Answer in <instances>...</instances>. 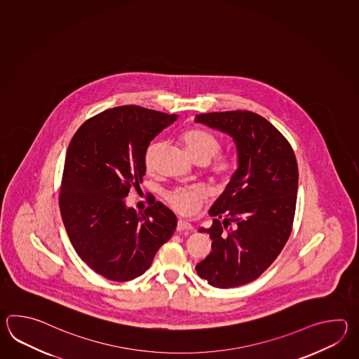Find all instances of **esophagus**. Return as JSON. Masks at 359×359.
Segmentation results:
<instances>
[{
    "label": "esophagus",
    "instance_id": "esophagus-1",
    "mask_svg": "<svg viewBox=\"0 0 359 359\" xmlns=\"http://www.w3.org/2000/svg\"><path fill=\"white\" fill-rule=\"evenodd\" d=\"M194 227L191 226V223H189L187 221H183V219H180L178 223H177V231L178 232H182V231H192Z\"/></svg>",
    "mask_w": 359,
    "mask_h": 359
}]
</instances>
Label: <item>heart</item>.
I'll use <instances>...</instances> for the list:
<instances>
[{
  "mask_svg": "<svg viewBox=\"0 0 359 359\" xmlns=\"http://www.w3.org/2000/svg\"><path fill=\"white\" fill-rule=\"evenodd\" d=\"M184 151L189 158L195 163L205 164L213 158L221 149V142L218 137L209 130L203 128H191L183 132L181 136ZM159 144H151L147 147L145 153L146 168H153L155 154L158 151ZM235 170V159L229 154H218L215 155L213 163L210 164V173L215 180L224 181ZM205 198V191L200 187L190 189H177L169 192L167 201L169 205L180 214L191 215L198 212L200 201Z\"/></svg>",
  "mask_w": 359,
  "mask_h": 359,
  "instance_id": "obj_1",
  "label": "heart"
}]
</instances>
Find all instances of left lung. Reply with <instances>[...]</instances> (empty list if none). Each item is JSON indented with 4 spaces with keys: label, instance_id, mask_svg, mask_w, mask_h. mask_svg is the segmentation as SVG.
Wrapping results in <instances>:
<instances>
[{
    "label": "left lung",
    "instance_id": "obj_1",
    "mask_svg": "<svg viewBox=\"0 0 359 359\" xmlns=\"http://www.w3.org/2000/svg\"><path fill=\"white\" fill-rule=\"evenodd\" d=\"M195 122L233 138L238 163L209 210L213 224L198 229L213 241L212 252L196 264V272L214 287H236L257 280L290 237L298 163L283 133L252 111L198 114Z\"/></svg>",
    "mask_w": 359,
    "mask_h": 359
}]
</instances>
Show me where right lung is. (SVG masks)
<instances>
[{"label":"right lung","instance_id":"obj_1","mask_svg":"<svg viewBox=\"0 0 359 359\" xmlns=\"http://www.w3.org/2000/svg\"><path fill=\"white\" fill-rule=\"evenodd\" d=\"M177 118L136 105L113 107L86 121L69 144L61 218L79 258L107 280L145 273L176 229V215L161 201L137 214L124 198L142 182L150 142Z\"/></svg>","mask_w":359,"mask_h":359}]
</instances>
